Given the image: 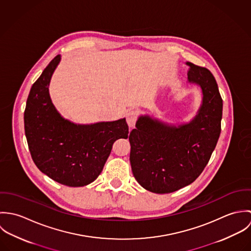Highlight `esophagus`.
Masks as SVG:
<instances>
[{
    "label": "esophagus",
    "mask_w": 251,
    "mask_h": 251,
    "mask_svg": "<svg viewBox=\"0 0 251 251\" xmlns=\"http://www.w3.org/2000/svg\"><path fill=\"white\" fill-rule=\"evenodd\" d=\"M137 120H138V113H137V111H135V110H130V111L126 114V122H127V124H128V126H129L130 127L134 126V125H135V123L137 122Z\"/></svg>",
    "instance_id": "obj_1"
}]
</instances>
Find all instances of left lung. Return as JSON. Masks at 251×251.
<instances>
[{"mask_svg": "<svg viewBox=\"0 0 251 251\" xmlns=\"http://www.w3.org/2000/svg\"><path fill=\"white\" fill-rule=\"evenodd\" d=\"M187 65L188 81L200 85L203 92L195 119L176 127L140 117L129 134L133 176L154 193L174 192L197 179L220 135L223 102L215 77L206 68Z\"/></svg>", "mask_w": 251, "mask_h": 251, "instance_id": "8db88e82", "label": "left lung"}]
</instances>
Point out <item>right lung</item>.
I'll return each mask as SVG.
<instances>
[{
    "label": "right lung",
    "instance_id": "add662e5",
    "mask_svg": "<svg viewBox=\"0 0 251 251\" xmlns=\"http://www.w3.org/2000/svg\"><path fill=\"white\" fill-rule=\"evenodd\" d=\"M57 55L33 84L24 112L28 147L36 167L68 186H84L97 179L113 143L128 137L126 119L77 126L63 119L51 102L48 85L60 62Z\"/></svg>",
    "mask_w": 251,
    "mask_h": 251
}]
</instances>
